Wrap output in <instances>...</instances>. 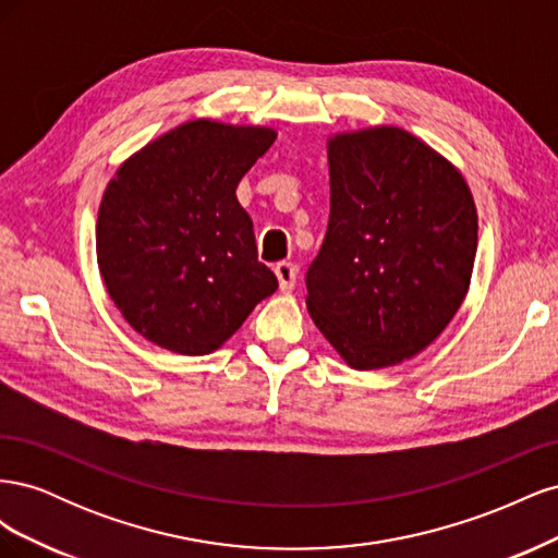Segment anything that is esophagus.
<instances>
[{
  "instance_id": "1",
  "label": "esophagus",
  "mask_w": 558,
  "mask_h": 558,
  "mask_svg": "<svg viewBox=\"0 0 558 558\" xmlns=\"http://www.w3.org/2000/svg\"><path fill=\"white\" fill-rule=\"evenodd\" d=\"M275 277L279 281V291L281 293H289V291H293V286H295L298 269H295L293 263H279L275 267Z\"/></svg>"
}]
</instances>
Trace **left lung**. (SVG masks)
I'll return each instance as SVG.
<instances>
[{
  "label": "left lung",
  "instance_id": "1",
  "mask_svg": "<svg viewBox=\"0 0 558 558\" xmlns=\"http://www.w3.org/2000/svg\"><path fill=\"white\" fill-rule=\"evenodd\" d=\"M330 221L307 272V310L353 369L398 365L461 310L477 207L461 170L396 125L328 137Z\"/></svg>",
  "mask_w": 558,
  "mask_h": 558
}]
</instances>
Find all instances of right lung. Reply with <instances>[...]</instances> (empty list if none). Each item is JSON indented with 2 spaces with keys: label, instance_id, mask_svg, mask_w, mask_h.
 Segmentation results:
<instances>
[{
  "label": "right lung",
  "instance_id": "add662e5",
  "mask_svg": "<svg viewBox=\"0 0 558 558\" xmlns=\"http://www.w3.org/2000/svg\"><path fill=\"white\" fill-rule=\"evenodd\" d=\"M275 140L269 125L195 118L134 150L107 183L95 228L99 275L144 340L207 356L277 291L234 195Z\"/></svg>",
  "mask_w": 558,
  "mask_h": 558
}]
</instances>
